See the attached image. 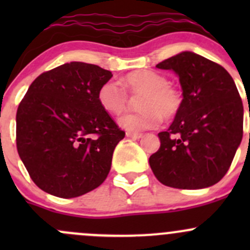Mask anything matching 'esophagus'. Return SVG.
Returning <instances> with one entry per match:
<instances>
[{"instance_id": "1", "label": "esophagus", "mask_w": 250, "mask_h": 250, "mask_svg": "<svg viewBox=\"0 0 250 250\" xmlns=\"http://www.w3.org/2000/svg\"><path fill=\"white\" fill-rule=\"evenodd\" d=\"M127 138H132V139H139V138L143 137L141 133H133V132H127L125 133Z\"/></svg>"}]
</instances>
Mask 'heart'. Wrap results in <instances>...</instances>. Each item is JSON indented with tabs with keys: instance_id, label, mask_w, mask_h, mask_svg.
<instances>
[{
	"instance_id": "1",
	"label": "heart",
	"mask_w": 250,
	"mask_h": 250,
	"mask_svg": "<svg viewBox=\"0 0 250 250\" xmlns=\"http://www.w3.org/2000/svg\"><path fill=\"white\" fill-rule=\"evenodd\" d=\"M125 88L132 95H140V111L128 113L120 118V125L132 132L152 129L162 121L172 120L180 112L183 94L175 85L170 84L166 75L152 70L132 71L123 80ZM97 99L103 110L111 115L120 116L129 106L127 92L115 81H106L99 87Z\"/></svg>"
}]
</instances>
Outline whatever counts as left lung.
Wrapping results in <instances>:
<instances>
[{
	"mask_svg": "<svg viewBox=\"0 0 250 250\" xmlns=\"http://www.w3.org/2000/svg\"><path fill=\"white\" fill-rule=\"evenodd\" d=\"M156 66L178 74L183 106L168 130L158 133L161 146L150 167L163 185L204 188L228 173L243 137V104L231 75L221 65L183 52Z\"/></svg>",
	"mask_w": 250,
	"mask_h": 250,
	"instance_id": "obj_1",
	"label": "left lung"
}]
</instances>
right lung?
<instances>
[{
  "label": "right lung",
  "mask_w": 250,
  "mask_h": 250,
  "mask_svg": "<svg viewBox=\"0 0 250 250\" xmlns=\"http://www.w3.org/2000/svg\"><path fill=\"white\" fill-rule=\"evenodd\" d=\"M112 77L98 65L72 62L40 75L17 111V148L30 178L62 198L102 185L125 133L97 99Z\"/></svg>",
  "instance_id": "obj_1"
}]
</instances>
